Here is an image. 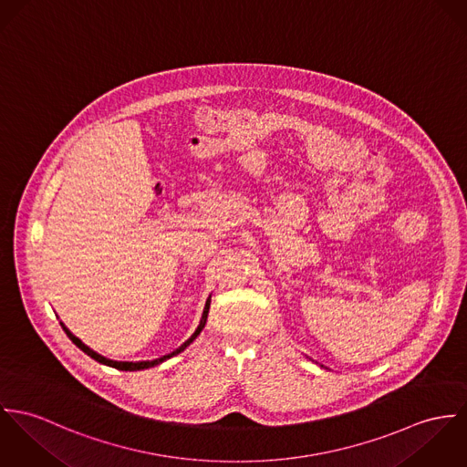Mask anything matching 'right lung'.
<instances>
[{
    "label": "right lung",
    "mask_w": 467,
    "mask_h": 467,
    "mask_svg": "<svg viewBox=\"0 0 467 467\" xmlns=\"http://www.w3.org/2000/svg\"><path fill=\"white\" fill-rule=\"evenodd\" d=\"M209 303H211V297H209L208 301H206V306H204V311H202V318H201V324L197 326V329H195V333L181 346V348H177L175 351H171L170 355H164V357H161V358H156V360H147V362H116V360H109V358H105L102 355H99L97 351H93L91 348H88L80 338H77L62 322H60V326H62V329L66 331V335L69 337V340L78 348V349H82L88 357H91L93 360H97V362L104 363V365H109V367H114V368H119V370H141V368H150V367H154V365H159V363L164 362V360H168V358H171V357H175V355H179L181 351H184L199 335H201V331L204 329V326H206V320H208V313H209Z\"/></svg>",
    "instance_id": "obj_1"
}]
</instances>
